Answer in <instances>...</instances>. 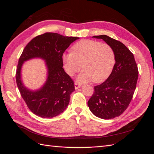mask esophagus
<instances>
[{"mask_svg":"<svg viewBox=\"0 0 154 154\" xmlns=\"http://www.w3.org/2000/svg\"><path fill=\"white\" fill-rule=\"evenodd\" d=\"M80 87H81V84H80V83H78L77 82L74 83V87H75V89H78V88H80Z\"/></svg>","mask_w":154,"mask_h":154,"instance_id":"1","label":"esophagus"}]
</instances>
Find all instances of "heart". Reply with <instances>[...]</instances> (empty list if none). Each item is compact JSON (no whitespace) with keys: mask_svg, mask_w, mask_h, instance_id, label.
Listing matches in <instances>:
<instances>
[{"mask_svg":"<svg viewBox=\"0 0 154 154\" xmlns=\"http://www.w3.org/2000/svg\"><path fill=\"white\" fill-rule=\"evenodd\" d=\"M66 72L72 76L82 69L77 80L80 83L92 81L100 83L111 73L115 63L113 49L106 44L85 40L74 44L72 52L63 55Z\"/></svg>","mask_w":154,"mask_h":154,"instance_id":"obj_1","label":"heart"}]
</instances>
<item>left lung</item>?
Wrapping results in <instances>:
<instances>
[{"instance_id":"8db88e82","label":"left lung","mask_w":154,"mask_h":154,"mask_svg":"<svg viewBox=\"0 0 154 154\" xmlns=\"http://www.w3.org/2000/svg\"><path fill=\"white\" fill-rule=\"evenodd\" d=\"M92 37L110 46L116 63L109 78L94 87L88 106L96 117L113 119L122 114L132 100L138 78L137 66L134 54L121 42L104 35Z\"/></svg>"}]
</instances>
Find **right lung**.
I'll use <instances>...</instances> for the list:
<instances>
[{
    "label": "right lung",
    "mask_w": 154,
    "mask_h": 154,
    "mask_svg": "<svg viewBox=\"0 0 154 154\" xmlns=\"http://www.w3.org/2000/svg\"><path fill=\"white\" fill-rule=\"evenodd\" d=\"M78 38L45 32L35 37L23 50L16 72L17 85L27 107L35 115L51 118L66 109L70 95L75 88L74 82L63 69L62 56L70 44ZM35 57L45 60L48 78L40 90L31 91L23 84L21 69L24 61Z\"/></svg>",
    "instance_id": "1"
}]
</instances>
